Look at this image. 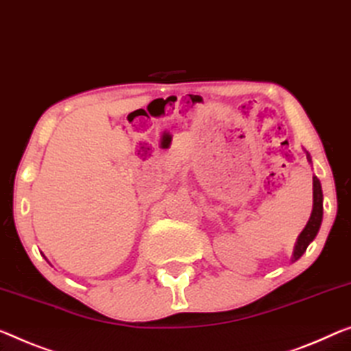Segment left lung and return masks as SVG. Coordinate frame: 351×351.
Returning <instances> with one entry per match:
<instances>
[{"label": "left lung", "instance_id": "1", "mask_svg": "<svg viewBox=\"0 0 351 351\" xmlns=\"http://www.w3.org/2000/svg\"><path fill=\"white\" fill-rule=\"evenodd\" d=\"M307 158H309V155H307ZM322 218H323V193H322L320 180L314 176V208H312V215L309 221H307L306 228L300 234L298 241H296V246L293 251V261H298V258L304 254L306 247L309 246L311 241L315 239L317 232L320 229Z\"/></svg>", "mask_w": 351, "mask_h": 351}]
</instances>
